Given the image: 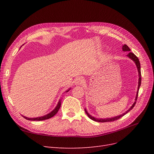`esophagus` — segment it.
<instances>
[{
    "mask_svg": "<svg viewBox=\"0 0 154 154\" xmlns=\"http://www.w3.org/2000/svg\"><path fill=\"white\" fill-rule=\"evenodd\" d=\"M83 82H84V79H83L82 77H78V78H76L75 83L76 85L82 84Z\"/></svg>",
    "mask_w": 154,
    "mask_h": 154,
    "instance_id": "obj_1",
    "label": "esophagus"
}]
</instances>
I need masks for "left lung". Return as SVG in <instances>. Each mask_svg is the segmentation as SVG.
Returning a JSON list of instances; mask_svg holds the SVG:
<instances>
[{
	"label": "left lung",
	"mask_w": 154,
	"mask_h": 154,
	"mask_svg": "<svg viewBox=\"0 0 154 154\" xmlns=\"http://www.w3.org/2000/svg\"><path fill=\"white\" fill-rule=\"evenodd\" d=\"M122 50L123 51H130V48L128 47V46L125 44L123 45L122 47ZM127 57H128L129 58L131 59L132 60H133V61L134 62L135 64H136V66L137 67V71H138V75H139V82H138V87H137V93H136V98H135V101L134 102V103L132 104V105L130 106V108L127 110V111L125 112V113L121 114L119 116H115V117H113V118H96L94 117H93V116H92L91 115H90L89 114H88V112L87 111V109H85V113L87 114V115L88 116V117L89 118L91 119L94 121V122H101V123H104V122H114V121H116L119 118H121L122 117H123V116L126 114L127 113H128V112L130 110H131L133 108L134 105H136V100L137 99V96H138V92H139V87H140L141 86V66H140V62H139V59L137 58V57H136V55H135L133 53H131V52H129L128 54L127 55Z\"/></svg>",
	"instance_id": "1"
}]
</instances>
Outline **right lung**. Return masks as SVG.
I'll return each instance as SVG.
<instances>
[{"label": "right lung", "mask_w": 154, "mask_h": 154, "mask_svg": "<svg viewBox=\"0 0 154 154\" xmlns=\"http://www.w3.org/2000/svg\"><path fill=\"white\" fill-rule=\"evenodd\" d=\"M21 47H22V46H21ZM21 47H20V48H21ZM70 89H71V88H69V89H68L67 91H66L65 92H67L68 91H70ZM61 101H62L61 99L59 100L58 103L57 105L56 106L55 108H54L52 111H51V112L48 113V114H46V115H44V116H40V117H37V118H27V117H26V116H23V117H24L25 119H27V120H30V121H42V120L49 119V118H51L53 117V116L58 112V110H59L60 108V106H61V102H62Z\"/></svg>", "instance_id": "obj_1"}]
</instances>
